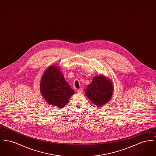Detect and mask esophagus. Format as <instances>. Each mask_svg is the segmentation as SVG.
<instances>
[{
  "label": "esophagus",
  "mask_w": 156,
  "mask_h": 156,
  "mask_svg": "<svg viewBox=\"0 0 156 156\" xmlns=\"http://www.w3.org/2000/svg\"><path fill=\"white\" fill-rule=\"evenodd\" d=\"M82 91H83V89L82 88H80V89H77V92H78V93H81L82 92Z\"/></svg>",
  "instance_id": "esophagus-1"
}]
</instances>
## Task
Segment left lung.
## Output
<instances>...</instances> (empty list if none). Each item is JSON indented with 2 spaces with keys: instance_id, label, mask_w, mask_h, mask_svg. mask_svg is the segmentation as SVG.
<instances>
[{
  "instance_id": "left-lung-1",
  "label": "left lung",
  "mask_w": 156,
  "mask_h": 156,
  "mask_svg": "<svg viewBox=\"0 0 156 156\" xmlns=\"http://www.w3.org/2000/svg\"><path fill=\"white\" fill-rule=\"evenodd\" d=\"M85 89V94L97 106H101L107 103L113 92L112 82L104 75L94 76L92 82Z\"/></svg>"
}]
</instances>
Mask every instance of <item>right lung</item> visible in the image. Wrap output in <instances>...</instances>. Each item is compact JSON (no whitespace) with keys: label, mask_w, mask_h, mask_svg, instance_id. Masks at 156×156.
Masks as SVG:
<instances>
[{"label":"right lung","mask_w":156,"mask_h":156,"mask_svg":"<svg viewBox=\"0 0 156 156\" xmlns=\"http://www.w3.org/2000/svg\"><path fill=\"white\" fill-rule=\"evenodd\" d=\"M40 88L45 100L58 108H64L70 97L75 94L59 68L52 65L45 71L41 78Z\"/></svg>","instance_id":"1"}]
</instances>
